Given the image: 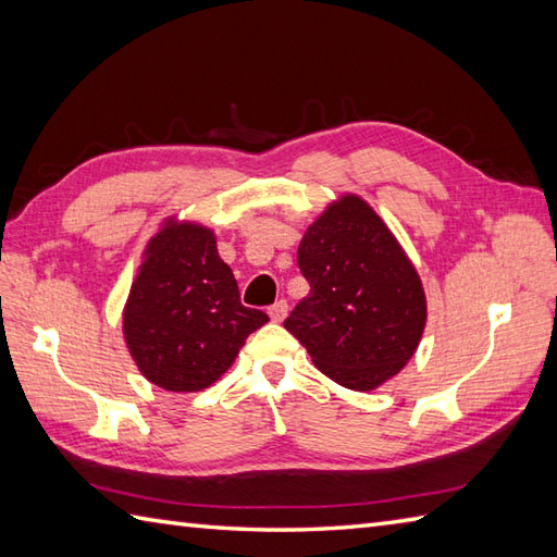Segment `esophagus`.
<instances>
[{
  "mask_svg": "<svg viewBox=\"0 0 557 557\" xmlns=\"http://www.w3.org/2000/svg\"><path fill=\"white\" fill-rule=\"evenodd\" d=\"M287 309H289L287 301H285V299H280V301H275V304L270 306V311H268V313H270L272 321L280 323V321H285V318H287Z\"/></svg>",
  "mask_w": 557,
  "mask_h": 557,
  "instance_id": "1",
  "label": "esophagus"
}]
</instances>
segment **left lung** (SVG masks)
Here are the masks:
<instances>
[{
  "label": "left lung",
  "instance_id": "8db88e82",
  "mask_svg": "<svg viewBox=\"0 0 557 557\" xmlns=\"http://www.w3.org/2000/svg\"><path fill=\"white\" fill-rule=\"evenodd\" d=\"M297 258L311 292L285 327L318 371L369 393L405 369L425 327V294L377 212L359 196H339L304 232Z\"/></svg>",
  "mask_w": 557,
  "mask_h": 557
}]
</instances>
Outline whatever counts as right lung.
Wrapping results in <instances>:
<instances>
[{
    "label": "right lung",
    "mask_w": 557,
    "mask_h": 557,
    "mask_svg": "<svg viewBox=\"0 0 557 557\" xmlns=\"http://www.w3.org/2000/svg\"><path fill=\"white\" fill-rule=\"evenodd\" d=\"M268 315L246 309L206 224L168 218L148 242L122 313L126 349L152 385L198 393L220 381Z\"/></svg>",
    "instance_id": "1"
}]
</instances>
